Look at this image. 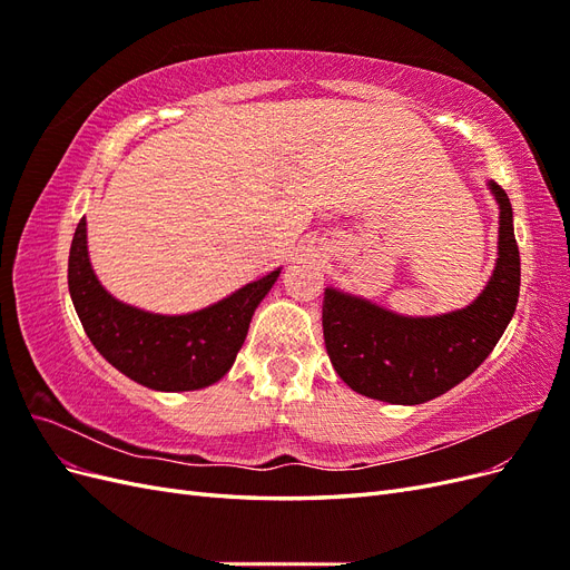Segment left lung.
Returning a JSON list of instances; mask_svg holds the SVG:
<instances>
[{"instance_id": "left-lung-1", "label": "left lung", "mask_w": 570, "mask_h": 570, "mask_svg": "<svg viewBox=\"0 0 570 570\" xmlns=\"http://www.w3.org/2000/svg\"><path fill=\"white\" fill-rule=\"evenodd\" d=\"M499 204V252L490 283L459 312L411 318L327 287L323 337L333 368L354 392L390 404H423L465 381L490 356L519 304L521 256L507 193Z\"/></svg>"}]
</instances>
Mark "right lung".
Instances as JSON below:
<instances>
[{
    "mask_svg": "<svg viewBox=\"0 0 570 570\" xmlns=\"http://www.w3.org/2000/svg\"><path fill=\"white\" fill-rule=\"evenodd\" d=\"M88 223L80 218L68 254V292L95 350L130 381L159 392L218 383L235 364L249 321L281 268L230 297L183 316L142 312L101 287L88 256Z\"/></svg>",
    "mask_w": 570,
    "mask_h": 570,
    "instance_id": "add662e5",
    "label": "right lung"
}]
</instances>
